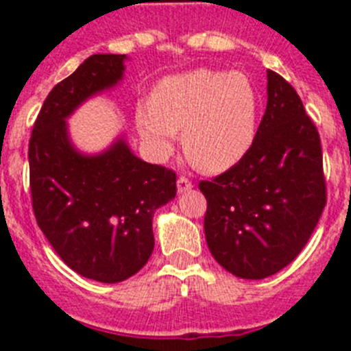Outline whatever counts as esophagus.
<instances>
[{"label": "esophagus", "mask_w": 351, "mask_h": 351, "mask_svg": "<svg viewBox=\"0 0 351 351\" xmlns=\"http://www.w3.org/2000/svg\"><path fill=\"white\" fill-rule=\"evenodd\" d=\"M193 188V182L190 179L186 178H179L178 179V191L179 193H186V191H190Z\"/></svg>", "instance_id": "obj_1"}]
</instances>
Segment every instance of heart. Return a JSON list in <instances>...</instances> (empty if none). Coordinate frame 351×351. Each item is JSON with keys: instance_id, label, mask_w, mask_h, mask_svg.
Instances as JSON below:
<instances>
[{"instance_id": "heart-1", "label": "heart", "mask_w": 351, "mask_h": 351, "mask_svg": "<svg viewBox=\"0 0 351 351\" xmlns=\"http://www.w3.org/2000/svg\"><path fill=\"white\" fill-rule=\"evenodd\" d=\"M260 121V95L244 71L197 68L165 77L151 104L135 110V126L149 153L163 158L182 130V147L198 169L219 173L247 156Z\"/></svg>"}]
</instances>
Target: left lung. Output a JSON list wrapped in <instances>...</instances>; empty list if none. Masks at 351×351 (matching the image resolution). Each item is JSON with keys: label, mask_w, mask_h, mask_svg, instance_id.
I'll use <instances>...</instances> for the list:
<instances>
[{"label": "left lung", "mask_w": 351, "mask_h": 351, "mask_svg": "<svg viewBox=\"0 0 351 351\" xmlns=\"http://www.w3.org/2000/svg\"><path fill=\"white\" fill-rule=\"evenodd\" d=\"M210 255L230 274L263 280L297 258L327 195L316 126L290 84L267 70V108L241 163L198 184Z\"/></svg>", "instance_id": "obj_1"}]
</instances>
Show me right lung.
Masks as SVG:
<instances>
[{
    "mask_svg": "<svg viewBox=\"0 0 351 351\" xmlns=\"http://www.w3.org/2000/svg\"><path fill=\"white\" fill-rule=\"evenodd\" d=\"M125 54H93L45 98L29 141L33 210L43 235L77 274L119 283L153 253V216L176 197V173L133 154L125 133L82 153L66 119L125 77Z\"/></svg>",
    "mask_w": 351,
    "mask_h": 351,
    "instance_id": "right-lung-1",
    "label": "right lung"
}]
</instances>
